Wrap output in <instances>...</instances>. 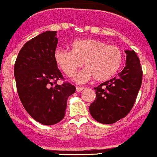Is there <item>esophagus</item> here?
<instances>
[{"instance_id":"34e87169","label":"esophagus","mask_w":157,"mask_h":157,"mask_svg":"<svg viewBox=\"0 0 157 157\" xmlns=\"http://www.w3.org/2000/svg\"><path fill=\"white\" fill-rule=\"evenodd\" d=\"M84 90V87H82V86H77L76 87V90L77 91V92H80V91L83 90Z\"/></svg>"}]
</instances>
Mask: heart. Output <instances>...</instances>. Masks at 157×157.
Listing matches in <instances>:
<instances>
[{
  "mask_svg": "<svg viewBox=\"0 0 157 157\" xmlns=\"http://www.w3.org/2000/svg\"><path fill=\"white\" fill-rule=\"evenodd\" d=\"M70 46L71 50L57 48L54 59L68 77H72L83 61L86 67L74 77L79 83L93 77L97 81L109 80L118 72L124 61V54L120 48L97 39H80L71 42Z\"/></svg>",
  "mask_w": 157,
  "mask_h": 157,
  "instance_id": "heart-1",
  "label": "heart"
}]
</instances>
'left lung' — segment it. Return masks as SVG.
Instances as JSON below:
<instances>
[{"instance_id":"obj_1","label":"left lung","mask_w":157,"mask_h":157,"mask_svg":"<svg viewBox=\"0 0 157 157\" xmlns=\"http://www.w3.org/2000/svg\"><path fill=\"white\" fill-rule=\"evenodd\" d=\"M126 66L117 77L102 83L96 90V99L90 113L100 124H111L125 117L131 110L142 83L143 71L133 51H125Z\"/></svg>"}]
</instances>
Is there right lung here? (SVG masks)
<instances>
[{"label": "right lung", "mask_w": 157, "mask_h": 157, "mask_svg": "<svg viewBox=\"0 0 157 157\" xmlns=\"http://www.w3.org/2000/svg\"><path fill=\"white\" fill-rule=\"evenodd\" d=\"M57 31L44 32L23 46L14 64L20 100L30 117L44 125L63 119L67 98L76 90L70 83L57 84L63 76L54 59Z\"/></svg>", "instance_id": "right-lung-1"}]
</instances>
